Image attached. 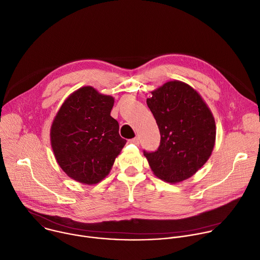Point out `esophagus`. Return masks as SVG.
Returning <instances> with one entry per match:
<instances>
[{
	"label": "esophagus",
	"instance_id": "34e87169",
	"mask_svg": "<svg viewBox=\"0 0 260 260\" xmlns=\"http://www.w3.org/2000/svg\"><path fill=\"white\" fill-rule=\"evenodd\" d=\"M130 142L135 144V145H139V138L138 137H134V138L130 139Z\"/></svg>",
	"mask_w": 260,
	"mask_h": 260
}]
</instances>
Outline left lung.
I'll return each instance as SVG.
<instances>
[{"label":"left lung","mask_w":260,"mask_h":260,"mask_svg":"<svg viewBox=\"0 0 260 260\" xmlns=\"http://www.w3.org/2000/svg\"><path fill=\"white\" fill-rule=\"evenodd\" d=\"M146 100L159 129L155 151L143 150L153 174L168 183L194 175L214 146L215 123L201 96L189 85L170 81Z\"/></svg>","instance_id":"8db88e82"}]
</instances>
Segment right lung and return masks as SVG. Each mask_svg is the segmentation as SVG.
Instances as JSON below:
<instances>
[{
    "label": "right lung",
    "instance_id": "obj_1",
    "mask_svg": "<svg viewBox=\"0 0 260 260\" xmlns=\"http://www.w3.org/2000/svg\"><path fill=\"white\" fill-rule=\"evenodd\" d=\"M113 106L112 96L82 87L65 101L53 122L51 143L56 159L80 183L91 185L103 180L127 142L111 116Z\"/></svg>",
    "mask_w": 260,
    "mask_h": 260
}]
</instances>
